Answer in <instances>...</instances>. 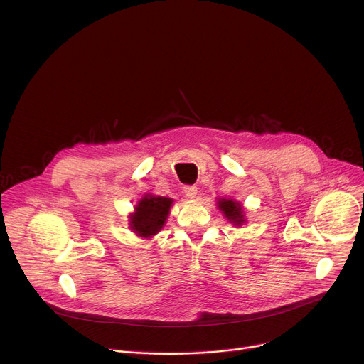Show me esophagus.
Here are the masks:
<instances>
[{"label":"esophagus","instance_id":"34e87169","mask_svg":"<svg viewBox=\"0 0 364 364\" xmlns=\"http://www.w3.org/2000/svg\"><path fill=\"white\" fill-rule=\"evenodd\" d=\"M183 190H184L186 197H188V198H196V196H197V187H196V186H186Z\"/></svg>","mask_w":364,"mask_h":364}]
</instances>
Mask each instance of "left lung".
<instances>
[{
  "label": "left lung",
  "mask_w": 364,
  "mask_h": 364,
  "mask_svg": "<svg viewBox=\"0 0 364 364\" xmlns=\"http://www.w3.org/2000/svg\"><path fill=\"white\" fill-rule=\"evenodd\" d=\"M218 207L219 210L223 213V216L236 228H240L246 223V216L243 205L240 201H236L235 198H218Z\"/></svg>",
  "instance_id": "1"
}]
</instances>
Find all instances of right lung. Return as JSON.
I'll return each mask as SVG.
<instances>
[{"mask_svg":"<svg viewBox=\"0 0 364 364\" xmlns=\"http://www.w3.org/2000/svg\"><path fill=\"white\" fill-rule=\"evenodd\" d=\"M174 200L164 196L144 194L134 205L129 218V229L142 239H151L166 225Z\"/></svg>","mask_w":364,"mask_h":364,"instance_id":"right-lung-1","label":"right lung"}]
</instances>
